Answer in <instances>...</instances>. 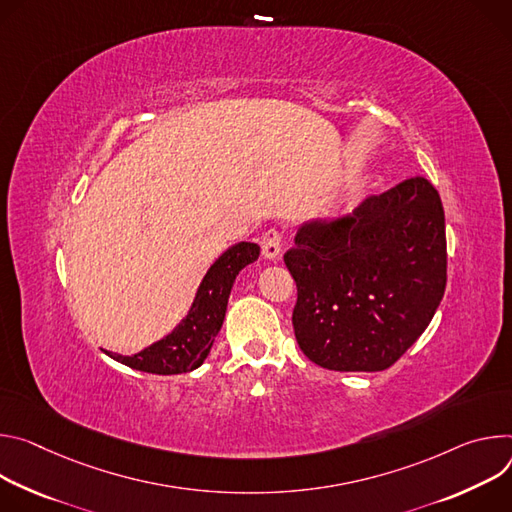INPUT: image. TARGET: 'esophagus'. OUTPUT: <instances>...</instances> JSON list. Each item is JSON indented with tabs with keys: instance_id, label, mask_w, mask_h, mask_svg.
Returning a JSON list of instances; mask_svg holds the SVG:
<instances>
[{
	"instance_id": "esophagus-1",
	"label": "esophagus",
	"mask_w": 512,
	"mask_h": 512,
	"mask_svg": "<svg viewBox=\"0 0 512 512\" xmlns=\"http://www.w3.org/2000/svg\"><path fill=\"white\" fill-rule=\"evenodd\" d=\"M260 246H262L264 258H270V260L276 258V256L280 254V250H282V234L272 227V230H268V232L262 236Z\"/></svg>"
}]
</instances>
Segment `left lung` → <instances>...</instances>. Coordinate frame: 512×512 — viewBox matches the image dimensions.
<instances>
[{
  "label": "left lung",
  "mask_w": 512,
  "mask_h": 512,
  "mask_svg": "<svg viewBox=\"0 0 512 512\" xmlns=\"http://www.w3.org/2000/svg\"><path fill=\"white\" fill-rule=\"evenodd\" d=\"M285 264L293 327L321 368H390L433 319L447 282L445 215L425 177L366 199L352 215L303 225Z\"/></svg>",
  "instance_id": "1"
}]
</instances>
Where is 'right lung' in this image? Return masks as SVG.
<instances>
[{
	"label": "right lung",
	"instance_id": "add662e5",
	"mask_svg": "<svg viewBox=\"0 0 512 512\" xmlns=\"http://www.w3.org/2000/svg\"><path fill=\"white\" fill-rule=\"evenodd\" d=\"M258 256L260 248L256 244L242 242L232 246L207 270L189 315L173 333L136 356L107 354L134 370L150 374H181L199 368L221 329L238 272L258 260Z\"/></svg>",
	"mask_w": 512,
	"mask_h": 512
}]
</instances>
